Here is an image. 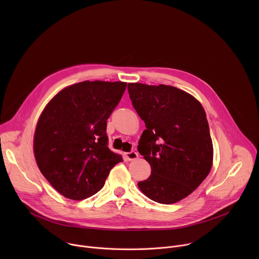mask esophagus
Masks as SVG:
<instances>
[{
    "mask_svg": "<svg viewBox=\"0 0 259 259\" xmlns=\"http://www.w3.org/2000/svg\"><path fill=\"white\" fill-rule=\"evenodd\" d=\"M125 156H126L127 160H129V161H133V160H136L138 158V154L136 152H133V151L130 152V153H126Z\"/></svg>",
    "mask_w": 259,
    "mask_h": 259,
    "instance_id": "obj_1",
    "label": "esophagus"
}]
</instances>
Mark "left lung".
Masks as SVG:
<instances>
[{
    "label": "left lung",
    "instance_id": "8db88e82",
    "mask_svg": "<svg viewBox=\"0 0 259 259\" xmlns=\"http://www.w3.org/2000/svg\"><path fill=\"white\" fill-rule=\"evenodd\" d=\"M128 92L146 129L138 152L152 173L139 190L160 204L191 195L213 165V144L205 110L197 98L173 86L129 83Z\"/></svg>",
    "mask_w": 259,
    "mask_h": 259
}]
</instances>
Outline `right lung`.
Here are the masks:
<instances>
[{
	"mask_svg": "<svg viewBox=\"0 0 259 259\" xmlns=\"http://www.w3.org/2000/svg\"><path fill=\"white\" fill-rule=\"evenodd\" d=\"M127 83L84 81L60 90L45 106L33 135L41 173L63 197L81 201L102 189L122 156L107 147L106 120Z\"/></svg>",
	"mask_w": 259,
	"mask_h": 259,
	"instance_id": "obj_1",
	"label": "right lung"
}]
</instances>
